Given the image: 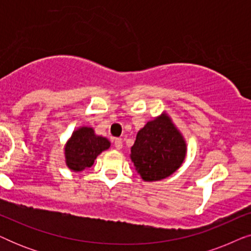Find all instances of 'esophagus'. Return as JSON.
<instances>
[{"label":"esophagus","instance_id":"esophagus-1","mask_svg":"<svg viewBox=\"0 0 251 251\" xmlns=\"http://www.w3.org/2000/svg\"><path fill=\"white\" fill-rule=\"evenodd\" d=\"M122 146H123L122 139L121 138H115L114 139V147H115V149L116 150H121Z\"/></svg>","mask_w":251,"mask_h":251}]
</instances>
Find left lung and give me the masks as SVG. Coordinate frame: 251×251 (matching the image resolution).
Listing matches in <instances>:
<instances>
[{
  "mask_svg": "<svg viewBox=\"0 0 251 251\" xmlns=\"http://www.w3.org/2000/svg\"><path fill=\"white\" fill-rule=\"evenodd\" d=\"M130 159L143 180L164 179L179 169L187 145L183 135L166 112L149 121L137 132Z\"/></svg>",
  "mask_w": 251,
  "mask_h": 251,
  "instance_id": "obj_1",
  "label": "left lung"
}]
</instances>
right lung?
I'll use <instances>...</instances> for the list:
<instances>
[{
  "instance_id": "1",
  "label": "right lung",
  "mask_w": 251,
  "mask_h": 251,
  "mask_svg": "<svg viewBox=\"0 0 251 251\" xmlns=\"http://www.w3.org/2000/svg\"><path fill=\"white\" fill-rule=\"evenodd\" d=\"M111 143L107 138L95 133L91 126H80L74 130L65 144V163L74 173H80L94 164L97 156L108 150Z\"/></svg>"
}]
</instances>
